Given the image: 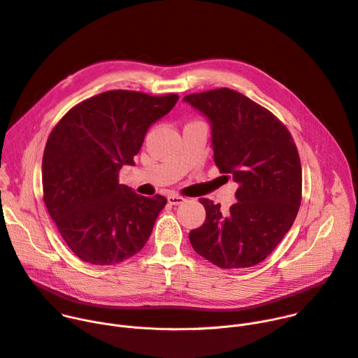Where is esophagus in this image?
<instances>
[{"label": "esophagus", "mask_w": 358, "mask_h": 358, "mask_svg": "<svg viewBox=\"0 0 358 358\" xmlns=\"http://www.w3.org/2000/svg\"><path fill=\"white\" fill-rule=\"evenodd\" d=\"M186 199L183 198V196H179V195H169L168 196V202L171 203V205H180V203H183Z\"/></svg>", "instance_id": "34e87169"}]
</instances>
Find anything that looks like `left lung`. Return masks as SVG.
<instances>
[{
  "label": "left lung",
  "mask_w": 358,
  "mask_h": 358,
  "mask_svg": "<svg viewBox=\"0 0 358 358\" xmlns=\"http://www.w3.org/2000/svg\"><path fill=\"white\" fill-rule=\"evenodd\" d=\"M183 101L209 120L213 162L238 183V202L228 210L199 199L206 219L189 232V241L219 268L254 266L277 248L299 209L302 172L292 136L266 108L231 89L189 94Z\"/></svg>",
  "instance_id": "8db88e82"
}]
</instances>
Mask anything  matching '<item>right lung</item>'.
I'll return each instance as SVG.
<instances>
[{
  "label": "right lung",
  "mask_w": 358,
  "mask_h": 358,
  "mask_svg": "<svg viewBox=\"0 0 358 358\" xmlns=\"http://www.w3.org/2000/svg\"><path fill=\"white\" fill-rule=\"evenodd\" d=\"M178 100V94L104 92L74 106L50 133L41 171L44 203L80 259L115 265L148 242L168 201L137 195L117 178L124 164H134L149 127Z\"/></svg>",
  "instance_id": "1"
}]
</instances>
